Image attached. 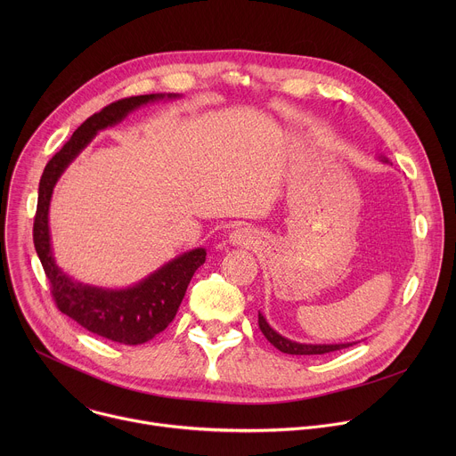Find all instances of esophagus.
Instances as JSON below:
<instances>
[{
	"instance_id": "obj_1",
	"label": "esophagus",
	"mask_w": 456,
	"mask_h": 456,
	"mask_svg": "<svg viewBox=\"0 0 456 456\" xmlns=\"http://www.w3.org/2000/svg\"><path fill=\"white\" fill-rule=\"evenodd\" d=\"M257 234L248 227H238L229 234V243L236 247H250L254 245Z\"/></svg>"
}]
</instances>
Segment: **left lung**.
I'll list each match as a JSON object with an SVG mask.
<instances>
[{"label": "left lung", "instance_id": "8db88e82", "mask_svg": "<svg viewBox=\"0 0 456 456\" xmlns=\"http://www.w3.org/2000/svg\"><path fill=\"white\" fill-rule=\"evenodd\" d=\"M384 164H387L389 160L380 155L379 157ZM257 324H259V330L267 338V341L276 346L280 352L283 354H290V355H321V354H329V352H336V350H343L348 348L359 341L354 343H322V345H314V343H299L294 339H289L285 336H281L280 332H276L271 324L267 322L265 315L262 312H257Z\"/></svg>", "mask_w": 456, "mask_h": 456}]
</instances>
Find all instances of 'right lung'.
I'll use <instances>...</instances> for the list:
<instances>
[{
  "mask_svg": "<svg viewBox=\"0 0 456 456\" xmlns=\"http://www.w3.org/2000/svg\"><path fill=\"white\" fill-rule=\"evenodd\" d=\"M180 97V94H150L111 102L76 129L70 141L46 164L39 180L34 245L52 285L57 308L86 330L122 345H142L167 329V324L176 315L192 274L204 265L208 252L204 247H197L178 254L129 287L108 289L83 283L64 273L55 262L50 232L52 194L61 175L99 132L118 124L141 106Z\"/></svg>",
  "mask_w": 456,
  "mask_h": 456,
  "instance_id": "right-lung-1",
  "label": "right lung"
}]
</instances>
